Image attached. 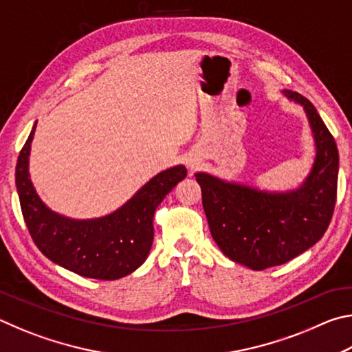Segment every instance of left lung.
<instances>
[{"mask_svg":"<svg viewBox=\"0 0 352 352\" xmlns=\"http://www.w3.org/2000/svg\"><path fill=\"white\" fill-rule=\"evenodd\" d=\"M305 109L315 140V160L300 188L267 192L205 172L195 178L211 236L231 261L252 270L281 265L315 245L329 226L337 199L338 151L309 100L284 90Z\"/></svg>","mask_w":352,"mask_h":352,"instance_id":"1","label":"left lung"}]
</instances>
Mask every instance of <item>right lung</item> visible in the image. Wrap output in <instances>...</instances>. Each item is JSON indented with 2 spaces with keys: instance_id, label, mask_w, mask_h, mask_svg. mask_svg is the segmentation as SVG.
Segmentation results:
<instances>
[{
  "instance_id": "add662e5",
  "label": "right lung",
  "mask_w": 352,
  "mask_h": 352,
  "mask_svg": "<svg viewBox=\"0 0 352 352\" xmlns=\"http://www.w3.org/2000/svg\"><path fill=\"white\" fill-rule=\"evenodd\" d=\"M37 122L23 146L15 169L21 212L32 241L47 259L77 275L119 279L147 259L153 242V216L158 205L186 177L183 164L151 178L132 199L98 219H71L47 208L29 177V153Z\"/></svg>"
}]
</instances>
